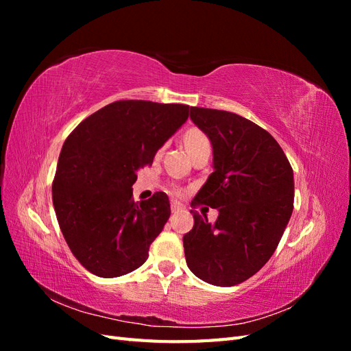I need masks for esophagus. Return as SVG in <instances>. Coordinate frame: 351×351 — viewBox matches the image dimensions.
I'll return each mask as SVG.
<instances>
[{"mask_svg": "<svg viewBox=\"0 0 351 351\" xmlns=\"http://www.w3.org/2000/svg\"><path fill=\"white\" fill-rule=\"evenodd\" d=\"M180 209H182V205H180L177 200H173L171 202V212H173V214H176V212H178Z\"/></svg>", "mask_w": 351, "mask_h": 351, "instance_id": "obj_1", "label": "esophagus"}]
</instances>
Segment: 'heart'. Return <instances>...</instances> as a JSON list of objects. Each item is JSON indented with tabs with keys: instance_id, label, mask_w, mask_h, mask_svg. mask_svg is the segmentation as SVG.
<instances>
[{
	"instance_id": "heart-1",
	"label": "heart",
	"mask_w": 351,
	"mask_h": 351,
	"mask_svg": "<svg viewBox=\"0 0 351 351\" xmlns=\"http://www.w3.org/2000/svg\"><path fill=\"white\" fill-rule=\"evenodd\" d=\"M183 142H184V146L187 152L190 154V156H193L195 154L200 152V151H206L209 149L210 151V142L208 139V136L200 132L199 129H189L184 136H183ZM176 193H178L176 190Z\"/></svg>"
}]
</instances>
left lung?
<instances>
[{
  "mask_svg": "<svg viewBox=\"0 0 351 351\" xmlns=\"http://www.w3.org/2000/svg\"><path fill=\"white\" fill-rule=\"evenodd\" d=\"M212 145V173L192 206L218 209L210 224L193 214L183 237L189 269L212 285L231 287L256 274L277 249L293 214V168L274 137L234 112L190 108Z\"/></svg>",
  "mask_w": 351,
  "mask_h": 351,
  "instance_id": "left-lung-1",
  "label": "left lung"
}]
</instances>
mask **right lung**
<instances>
[{
  "mask_svg": "<svg viewBox=\"0 0 351 351\" xmlns=\"http://www.w3.org/2000/svg\"><path fill=\"white\" fill-rule=\"evenodd\" d=\"M192 107L117 101L84 119L67 137L52 183V204L70 250L102 278L146 262L171 215L168 196L133 202L137 171L154 162Z\"/></svg>",
  "mask_w": 351,
  "mask_h": 351,
  "instance_id": "1",
  "label": "right lung"
}]
</instances>
